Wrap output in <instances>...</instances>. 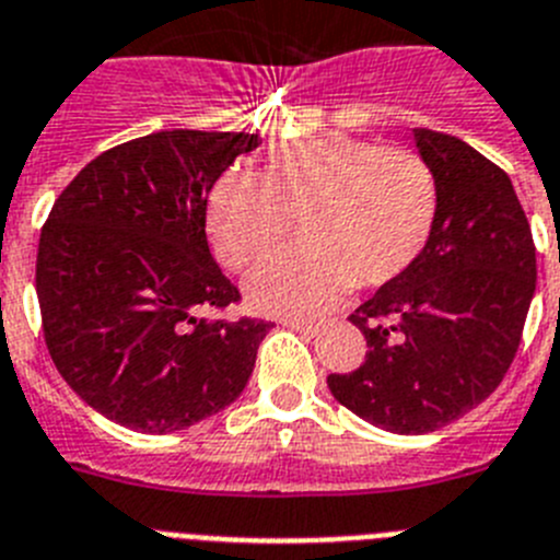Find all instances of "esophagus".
<instances>
[{
  "label": "esophagus",
  "instance_id": "esophagus-1",
  "mask_svg": "<svg viewBox=\"0 0 560 560\" xmlns=\"http://www.w3.org/2000/svg\"><path fill=\"white\" fill-rule=\"evenodd\" d=\"M281 324H284L287 329L304 331V335H315V331L320 329V324H312V320H301V317H284Z\"/></svg>",
  "mask_w": 560,
  "mask_h": 560
}]
</instances>
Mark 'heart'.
<instances>
[{"label": "heart", "mask_w": 560, "mask_h": 560, "mask_svg": "<svg viewBox=\"0 0 560 560\" xmlns=\"http://www.w3.org/2000/svg\"><path fill=\"white\" fill-rule=\"evenodd\" d=\"M438 189L424 159L342 133L270 150L261 175L234 167L214 184L206 229L220 261L254 265L292 229L306 240L248 276L261 312H315L360 281L380 287L430 240Z\"/></svg>", "instance_id": "heart-1"}]
</instances>
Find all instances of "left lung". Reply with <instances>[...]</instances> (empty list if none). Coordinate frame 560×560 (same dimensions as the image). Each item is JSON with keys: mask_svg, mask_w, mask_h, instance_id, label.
<instances>
[{"mask_svg": "<svg viewBox=\"0 0 560 560\" xmlns=\"http://www.w3.org/2000/svg\"><path fill=\"white\" fill-rule=\"evenodd\" d=\"M435 178L430 240L349 315L368 354L329 390L368 424L421 435L486 401L516 357L536 292V248L513 184L455 136L412 128Z\"/></svg>", "mask_w": 560, "mask_h": 560, "instance_id": "1", "label": "left lung"}]
</instances>
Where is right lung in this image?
I'll return each instance as SVG.
<instances>
[{
	"label": "right lung",
	"instance_id": "obj_1",
	"mask_svg": "<svg viewBox=\"0 0 560 560\" xmlns=\"http://www.w3.org/2000/svg\"><path fill=\"white\" fill-rule=\"evenodd\" d=\"M259 133L159 130L85 164L55 200L35 292L55 368L80 399L167 435L245 390L265 320L200 317L240 301L206 240V198Z\"/></svg>",
	"mask_w": 560,
	"mask_h": 560
}]
</instances>
